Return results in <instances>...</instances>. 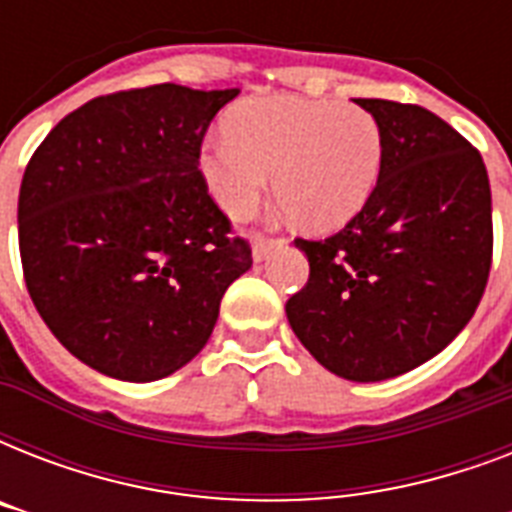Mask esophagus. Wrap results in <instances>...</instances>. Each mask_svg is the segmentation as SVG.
Segmentation results:
<instances>
[{
	"label": "esophagus",
	"instance_id": "obj_1",
	"mask_svg": "<svg viewBox=\"0 0 512 512\" xmlns=\"http://www.w3.org/2000/svg\"><path fill=\"white\" fill-rule=\"evenodd\" d=\"M281 244H284V239H268V236H255V239H252V257H255V263L265 260V257L271 255L276 247H281Z\"/></svg>",
	"mask_w": 512,
	"mask_h": 512
}]
</instances>
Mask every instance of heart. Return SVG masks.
<instances>
[{
    "label": "heart",
    "instance_id": "heart-1",
    "mask_svg": "<svg viewBox=\"0 0 512 512\" xmlns=\"http://www.w3.org/2000/svg\"><path fill=\"white\" fill-rule=\"evenodd\" d=\"M228 130L204 140L199 170L231 217H247L276 172V196L292 220L332 231L361 212L382 170L380 124L340 100H249Z\"/></svg>",
    "mask_w": 512,
    "mask_h": 512
}]
</instances>
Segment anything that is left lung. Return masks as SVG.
Listing matches in <instances>:
<instances>
[{
  "instance_id": "obj_1",
  "label": "left lung",
  "mask_w": 512,
  "mask_h": 512,
  "mask_svg": "<svg viewBox=\"0 0 512 512\" xmlns=\"http://www.w3.org/2000/svg\"><path fill=\"white\" fill-rule=\"evenodd\" d=\"M356 103L382 130L380 177L342 231L295 239L311 276L287 319L329 372L380 382L425 364L473 319L492 268V188L481 154L428 108Z\"/></svg>"
}]
</instances>
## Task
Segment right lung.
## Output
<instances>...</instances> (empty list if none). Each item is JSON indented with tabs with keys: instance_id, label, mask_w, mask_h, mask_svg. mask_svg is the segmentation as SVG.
<instances>
[{
	"instance_id": "obj_1",
	"label": "right lung",
	"mask_w": 512,
	"mask_h": 512,
	"mask_svg": "<svg viewBox=\"0 0 512 512\" xmlns=\"http://www.w3.org/2000/svg\"><path fill=\"white\" fill-rule=\"evenodd\" d=\"M239 90L154 84L60 119L20 183L18 244L36 311L100 374L154 382L215 329L249 241L209 196L201 140Z\"/></svg>"
}]
</instances>
